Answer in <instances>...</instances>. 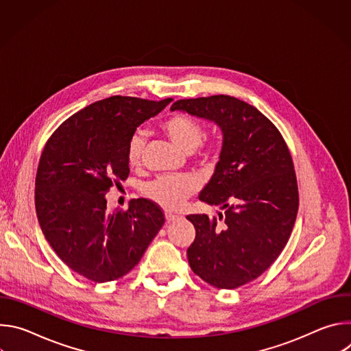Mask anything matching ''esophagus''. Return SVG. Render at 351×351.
<instances>
[{"instance_id": "esophagus-1", "label": "esophagus", "mask_w": 351, "mask_h": 351, "mask_svg": "<svg viewBox=\"0 0 351 351\" xmlns=\"http://www.w3.org/2000/svg\"><path fill=\"white\" fill-rule=\"evenodd\" d=\"M165 219H167V222H173V221L179 219V217L173 215V214H165Z\"/></svg>"}]
</instances>
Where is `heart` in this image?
Instances as JSON below:
<instances>
[{
  "label": "heart",
  "instance_id": "1",
  "mask_svg": "<svg viewBox=\"0 0 351 351\" xmlns=\"http://www.w3.org/2000/svg\"><path fill=\"white\" fill-rule=\"evenodd\" d=\"M165 134L184 153L191 154L204 140V128L197 119L186 114H175L162 122ZM145 149V134L143 130H134L126 145V158L132 167L141 164ZM218 157V149L208 147L199 153V160L211 164ZM195 180L191 176H162L149 182L143 187V193L152 202L165 210H178L187 197L195 190Z\"/></svg>",
  "mask_w": 351,
  "mask_h": 351
}]
</instances>
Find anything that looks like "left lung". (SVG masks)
<instances>
[{"label": "left lung", "instance_id": "left-lung-1", "mask_svg": "<svg viewBox=\"0 0 351 351\" xmlns=\"http://www.w3.org/2000/svg\"><path fill=\"white\" fill-rule=\"evenodd\" d=\"M171 111L214 122L222 132L215 172L199 193L223 213L189 215L195 239L187 260L195 275L218 289H236L264 274L279 257L298 211L289 148L256 107L230 95L179 99Z\"/></svg>", "mask_w": 351, "mask_h": 351}]
</instances>
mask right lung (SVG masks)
I'll return each instance as SVG.
<instances>
[{
	"instance_id": "1",
	"label": "right lung",
	"mask_w": 351,
	"mask_h": 351,
	"mask_svg": "<svg viewBox=\"0 0 351 351\" xmlns=\"http://www.w3.org/2000/svg\"><path fill=\"white\" fill-rule=\"evenodd\" d=\"M171 101L114 95L73 114L47 141L36 213L47 241L76 274L98 283L125 276L162 228L156 203L138 198L128 211L108 213L106 194L129 176L130 134Z\"/></svg>"
}]
</instances>
